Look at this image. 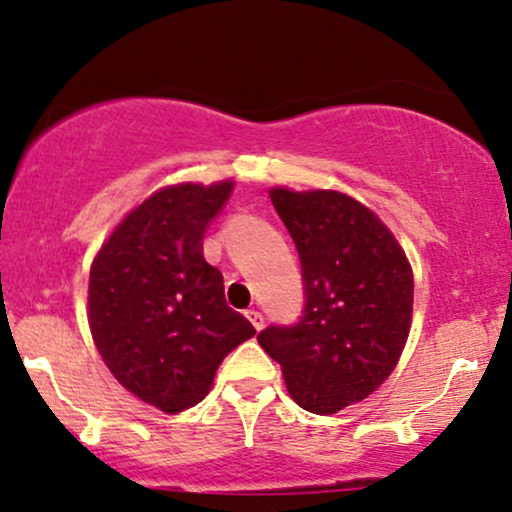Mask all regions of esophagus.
<instances>
[{
  "mask_svg": "<svg viewBox=\"0 0 512 512\" xmlns=\"http://www.w3.org/2000/svg\"><path fill=\"white\" fill-rule=\"evenodd\" d=\"M245 315H248V320L252 322V327H255V330H262V327H264V315L260 313V310L250 308V310H245Z\"/></svg>",
  "mask_w": 512,
  "mask_h": 512,
  "instance_id": "34e87169",
  "label": "esophagus"
}]
</instances>
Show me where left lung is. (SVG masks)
I'll return each instance as SVG.
<instances>
[{
	"instance_id": "8db88e82",
	"label": "left lung",
	"mask_w": 512,
	"mask_h": 512,
	"mask_svg": "<svg viewBox=\"0 0 512 512\" xmlns=\"http://www.w3.org/2000/svg\"><path fill=\"white\" fill-rule=\"evenodd\" d=\"M269 197L296 243L303 310L257 342L284 370L296 404L337 414L397 366L414 305L411 267L385 223L342 192L276 187Z\"/></svg>"
}]
</instances>
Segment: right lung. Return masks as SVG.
Returning a JSON list of instances; mask_svg holds the SVG:
<instances>
[{"label": "right lung", "instance_id": "1", "mask_svg": "<svg viewBox=\"0 0 512 512\" xmlns=\"http://www.w3.org/2000/svg\"><path fill=\"white\" fill-rule=\"evenodd\" d=\"M231 192L233 182L156 192L115 228L88 276V325L105 366L166 414L202 402L223 358L255 334L204 260L207 228Z\"/></svg>", "mask_w": 512, "mask_h": 512}]
</instances>
